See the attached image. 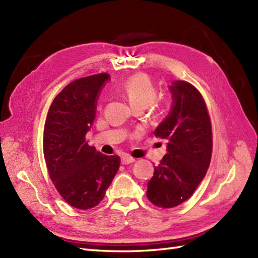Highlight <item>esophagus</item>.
<instances>
[{"instance_id":"1","label":"esophagus","mask_w":258,"mask_h":258,"mask_svg":"<svg viewBox=\"0 0 258 258\" xmlns=\"http://www.w3.org/2000/svg\"><path fill=\"white\" fill-rule=\"evenodd\" d=\"M135 160L134 158H132V157H130V156H122V158H120V162H122V164L123 165H128V164H131V163H133Z\"/></svg>"}]
</instances>
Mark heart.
<instances>
[{
  "instance_id": "b5f03b06",
  "label": "heart",
  "mask_w": 258,
  "mask_h": 258,
  "mask_svg": "<svg viewBox=\"0 0 258 258\" xmlns=\"http://www.w3.org/2000/svg\"><path fill=\"white\" fill-rule=\"evenodd\" d=\"M120 92L133 108L149 107L156 98L155 86L152 80L144 73L130 76L120 86Z\"/></svg>"
}]
</instances>
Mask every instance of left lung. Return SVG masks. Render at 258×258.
<instances>
[{
	"label": "left lung",
	"mask_w": 258,
	"mask_h": 258,
	"mask_svg": "<svg viewBox=\"0 0 258 258\" xmlns=\"http://www.w3.org/2000/svg\"><path fill=\"white\" fill-rule=\"evenodd\" d=\"M172 106L154 135L166 141L167 153L147 183V199L171 208L182 204L204 178L212 156V126L205 102L195 87L184 81L168 86Z\"/></svg>",
	"instance_id": "8db88e82"
}]
</instances>
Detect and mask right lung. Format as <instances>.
Instances as JSON below:
<instances>
[{
	"label": "right lung",
	"instance_id": "right-lung-1",
	"mask_svg": "<svg viewBox=\"0 0 258 258\" xmlns=\"http://www.w3.org/2000/svg\"><path fill=\"white\" fill-rule=\"evenodd\" d=\"M109 80L101 73L70 83L54 98L45 120L43 152L48 174L64 201L79 210L103 200L119 168L117 155H104L85 141Z\"/></svg>",
	"mask_w": 258,
	"mask_h": 258
}]
</instances>
